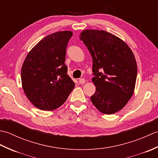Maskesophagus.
<instances>
[{
	"instance_id": "obj_1",
	"label": "esophagus",
	"mask_w": 158,
	"mask_h": 158,
	"mask_svg": "<svg viewBox=\"0 0 158 158\" xmlns=\"http://www.w3.org/2000/svg\"><path fill=\"white\" fill-rule=\"evenodd\" d=\"M79 82L80 84H84L85 82V79H83V78L79 79Z\"/></svg>"
}]
</instances>
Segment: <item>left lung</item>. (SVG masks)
Wrapping results in <instances>:
<instances>
[{
    "label": "left lung",
    "instance_id": "1",
    "mask_svg": "<svg viewBox=\"0 0 158 158\" xmlns=\"http://www.w3.org/2000/svg\"><path fill=\"white\" fill-rule=\"evenodd\" d=\"M79 38L92 58V82L96 92L91 101L102 113L122 109L132 96L137 64L130 47L118 36L105 31L85 30Z\"/></svg>",
    "mask_w": 158,
    "mask_h": 158
}]
</instances>
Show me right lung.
Here are the masks:
<instances>
[{"instance_id": "obj_1", "label": "right lung", "mask_w": 158, "mask_h": 158, "mask_svg": "<svg viewBox=\"0 0 158 158\" xmlns=\"http://www.w3.org/2000/svg\"><path fill=\"white\" fill-rule=\"evenodd\" d=\"M71 31L52 33L41 40L26 56L21 70L22 85L36 108L52 110L65 102L75 88L65 65Z\"/></svg>"}]
</instances>
